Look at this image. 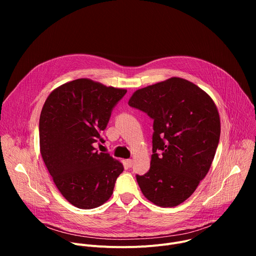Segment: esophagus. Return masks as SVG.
I'll list each match as a JSON object with an SVG mask.
<instances>
[{
	"instance_id": "34e87169",
	"label": "esophagus",
	"mask_w": 256,
	"mask_h": 256,
	"mask_svg": "<svg viewBox=\"0 0 256 256\" xmlns=\"http://www.w3.org/2000/svg\"><path fill=\"white\" fill-rule=\"evenodd\" d=\"M126 164H128V167H132L134 165V160L132 159H128L126 160Z\"/></svg>"
}]
</instances>
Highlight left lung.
Wrapping results in <instances>:
<instances>
[{
  "instance_id": "left-lung-1",
  "label": "left lung",
  "mask_w": 256,
  "mask_h": 256,
  "mask_svg": "<svg viewBox=\"0 0 256 256\" xmlns=\"http://www.w3.org/2000/svg\"><path fill=\"white\" fill-rule=\"evenodd\" d=\"M128 105L154 120L150 170L136 175L144 198L172 208L186 200L208 174L221 122L212 97L186 79L172 77L138 89Z\"/></svg>"
}]
</instances>
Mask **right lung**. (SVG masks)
Wrapping results in <instances>:
<instances>
[{
    "label": "right lung",
    "mask_w": 256,
    "mask_h": 256,
    "mask_svg": "<svg viewBox=\"0 0 256 256\" xmlns=\"http://www.w3.org/2000/svg\"><path fill=\"white\" fill-rule=\"evenodd\" d=\"M126 93L82 78L52 90L44 104L40 154L56 186L76 208L90 210L106 202L124 171L120 161L98 153L93 144L103 142L100 132Z\"/></svg>",
    "instance_id": "obj_1"
}]
</instances>
